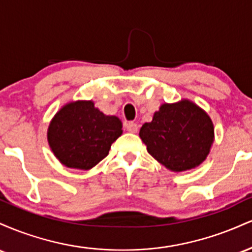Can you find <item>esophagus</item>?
Segmentation results:
<instances>
[{
    "label": "esophagus",
    "instance_id": "34e87169",
    "mask_svg": "<svg viewBox=\"0 0 252 252\" xmlns=\"http://www.w3.org/2000/svg\"><path fill=\"white\" fill-rule=\"evenodd\" d=\"M126 130H128L129 132H132V134H135V132L138 131V126L136 123H134V122L126 123Z\"/></svg>",
    "mask_w": 252,
    "mask_h": 252
}]
</instances>
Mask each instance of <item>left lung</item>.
<instances>
[{
	"instance_id": "1",
	"label": "left lung",
	"mask_w": 252,
	"mask_h": 252,
	"mask_svg": "<svg viewBox=\"0 0 252 252\" xmlns=\"http://www.w3.org/2000/svg\"><path fill=\"white\" fill-rule=\"evenodd\" d=\"M140 137L156 161L172 172L193 169L206 160L215 141L211 118L189 99L160 106Z\"/></svg>"
}]
</instances>
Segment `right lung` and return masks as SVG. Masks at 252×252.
<instances>
[{
    "label": "right lung",
    "instance_id": "1",
    "mask_svg": "<svg viewBox=\"0 0 252 252\" xmlns=\"http://www.w3.org/2000/svg\"><path fill=\"white\" fill-rule=\"evenodd\" d=\"M122 132L120 118L104 115L92 100H77L63 105L52 118L47 140L63 166L88 170L109 154Z\"/></svg>",
    "mask_w": 252,
    "mask_h": 252
}]
</instances>
